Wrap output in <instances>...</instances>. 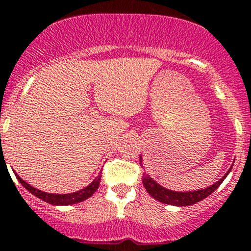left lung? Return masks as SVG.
Masks as SVG:
<instances>
[{"label": "left lung", "instance_id": "8db88e82", "mask_svg": "<svg viewBox=\"0 0 251 251\" xmlns=\"http://www.w3.org/2000/svg\"><path fill=\"white\" fill-rule=\"evenodd\" d=\"M140 165L143 167V158L140 155ZM232 168V167H231ZM231 168L228 169L227 173L220 180H217L215 184L212 186L207 187V188L198 189V191H192V192H177V191H172V189L164 188L163 186H160L158 182L152 179L149 174L144 173L143 176V184L147 189V192L151 196L152 198L158 200L159 202L167 204H172V206H191V204H195L197 202L202 201L206 197L213 193L219 188V186L224 182L227 174L230 173Z\"/></svg>", "mask_w": 251, "mask_h": 251}]
</instances>
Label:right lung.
<instances>
[{
    "label": "right lung",
    "instance_id": "add662e5",
    "mask_svg": "<svg viewBox=\"0 0 251 251\" xmlns=\"http://www.w3.org/2000/svg\"><path fill=\"white\" fill-rule=\"evenodd\" d=\"M15 176H16L17 180H19L30 193H32L35 197L40 198L43 201L48 202V203L50 204H54V206H68V204L83 202L84 200L91 197V196L99 189L100 180H101V174H99V177H96L95 179H93V182L89 183L88 186L84 187L83 189L73 192V193H68V195H58V193H48V192L34 188L32 186H30L29 183H26L25 180L21 179V178L17 176V173H15Z\"/></svg>",
    "mask_w": 251,
    "mask_h": 251
}]
</instances>
